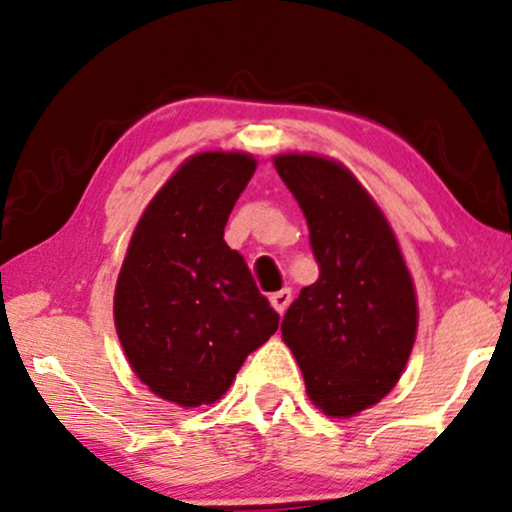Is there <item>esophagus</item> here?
<instances>
[{
    "mask_svg": "<svg viewBox=\"0 0 512 512\" xmlns=\"http://www.w3.org/2000/svg\"><path fill=\"white\" fill-rule=\"evenodd\" d=\"M272 305H274V310L279 312V315H283V312L288 310V305H291V300H293V293H291V288H283V291H279V293H274L272 298Z\"/></svg>",
    "mask_w": 512,
    "mask_h": 512,
    "instance_id": "1",
    "label": "esophagus"
}]
</instances>
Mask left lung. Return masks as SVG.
<instances>
[{"mask_svg":"<svg viewBox=\"0 0 512 512\" xmlns=\"http://www.w3.org/2000/svg\"><path fill=\"white\" fill-rule=\"evenodd\" d=\"M274 166L303 209L319 264V279L283 317V341L312 403L353 417L396 386L410 357V272L384 212L346 166L317 155H279Z\"/></svg>","mask_w":512,"mask_h":512,"instance_id":"obj_1","label":"left lung"}]
</instances>
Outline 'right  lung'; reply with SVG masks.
<instances>
[{"instance_id": "right-lung-1", "label": "right lung", "mask_w": 512, "mask_h": 512, "mask_svg": "<svg viewBox=\"0 0 512 512\" xmlns=\"http://www.w3.org/2000/svg\"><path fill=\"white\" fill-rule=\"evenodd\" d=\"M255 169L245 152L186 159L140 217L116 281L114 322L135 377L181 408L224 396L245 357L279 329L224 240Z\"/></svg>"}]
</instances>
